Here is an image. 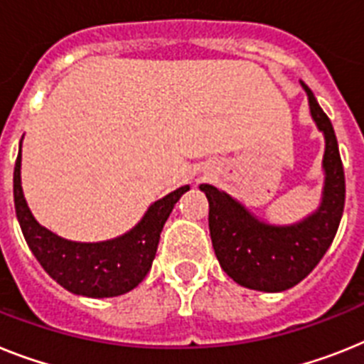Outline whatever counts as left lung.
Listing matches in <instances>:
<instances>
[{
    "instance_id": "1",
    "label": "left lung",
    "mask_w": 364,
    "mask_h": 364,
    "mask_svg": "<svg viewBox=\"0 0 364 364\" xmlns=\"http://www.w3.org/2000/svg\"><path fill=\"white\" fill-rule=\"evenodd\" d=\"M304 88L311 114L326 136V185L314 215L300 224L276 228L253 218L225 192L210 185L200 187L209 200L210 240L220 267L235 283L253 291L281 292L298 285L328 252L343 218L346 185L337 136L311 88Z\"/></svg>"
}]
</instances>
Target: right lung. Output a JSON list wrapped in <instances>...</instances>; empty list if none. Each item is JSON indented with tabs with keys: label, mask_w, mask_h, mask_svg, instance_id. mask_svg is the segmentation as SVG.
Returning a JSON list of instances; mask_svg holds the SVG:
<instances>
[{
	"label": "right lung",
	"mask_w": 364,
	"mask_h": 364,
	"mask_svg": "<svg viewBox=\"0 0 364 364\" xmlns=\"http://www.w3.org/2000/svg\"><path fill=\"white\" fill-rule=\"evenodd\" d=\"M21 154L14 166V207L21 233L51 277L66 291L88 298H112L133 291L151 268L164 222L188 185L149 207L135 229L114 240L81 244L64 240L42 228L27 207L20 183Z\"/></svg>",
	"instance_id": "obj_1"
}]
</instances>
